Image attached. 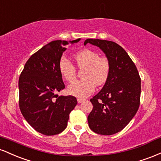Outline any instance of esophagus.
Returning <instances> with one entry per match:
<instances>
[{
	"label": "esophagus",
	"mask_w": 161,
	"mask_h": 161,
	"mask_svg": "<svg viewBox=\"0 0 161 161\" xmlns=\"http://www.w3.org/2000/svg\"><path fill=\"white\" fill-rule=\"evenodd\" d=\"M84 101H85V99H82V98H77V101H78V103H79V104H80V103H82Z\"/></svg>",
	"instance_id": "obj_1"
}]
</instances>
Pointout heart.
Listing matches in <instances>:
<instances>
[{
	"mask_svg": "<svg viewBox=\"0 0 161 161\" xmlns=\"http://www.w3.org/2000/svg\"><path fill=\"white\" fill-rule=\"evenodd\" d=\"M77 67L84 69L82 80L75 81L67 88L69 95L78 97H86L95 91L96 86H102L108 80L110 71V62L107 57L101 56L91 49H83L75 53ZM60 74L67 82L74 80L76 75L75 66L66 57L59 61Z\"/></svg>",
	"mask_w": 161,
	"mask_h": 161,
	"instance_id": "obj_1",
	"label": "heart"
}]
</instances>
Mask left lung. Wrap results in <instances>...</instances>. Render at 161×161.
Returning a JSON list of instances; mask_svg holds the SVG:
<instances>
[{
    "mask_svg": "<svg viewBox=\"0 0 161 161\" xmlns=\"http://www.w3.org/2000/svg\"><path fill=\"white\" fill-rule=\"evenodd\" d=\"M104 51L110 62L106 83L90 100L93 109L88 116V125L95 133L110 136L120 132L136 115L140 105L141 78L137 68L121 46L111 41H85Z\"/></svg>",
    "mask_w": 161,
    "mask_h": 161,
    "instance_id": "obj_1",
    "label": "left lung"
}]
</instances>
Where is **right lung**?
<instances>
[{
	"label": "right lung",
	"instance_id": "1",
	"mask_svg": "<svg viewBox=\"0 0 161 161\" xmlns=\"http://www.w3.org/2000/svg\"><path fill=\"white\" fill-rule=\"evenodd\" d=\"M80 38L72 41L78 42ZM67 41H53L29 57L19 79L20 111L35 130L45 136L62 132L77 104L73 96H58L65 88L59 61Z\"/></svg>",
	"mask_w": 161,
	"mask_h": 161
}]
</instances>
